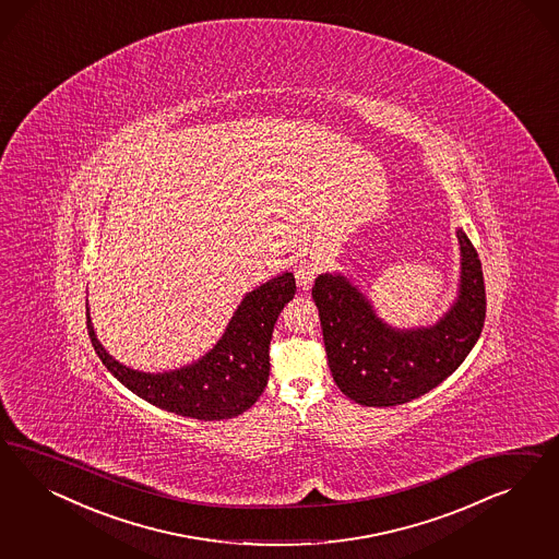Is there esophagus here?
Returning <instances> with one entry per match:
<instances>
[{"mask_svg":"<svg viewBox=\"0 0 559 559\" xmlns=\"http://www.w3.org/2000/svg\"><path fill=\"white\" fill-rule=\"evenodd\" d=\"M320 262L318 260H304L295 266V278H297V285L307 290V288L313 285L316 276L320 274Z\"/></svg>","mask_w":559,"mask_h":559,"instance_id":"1","label":"esophagus"}]
</instances>
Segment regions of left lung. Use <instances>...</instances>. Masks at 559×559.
<instances>
[{
  "label": "left lung",
  "instance_id": "1",
  "mask_svg": "<svg viewBox=\"0 0 559 559\" xmlns=\"http://www.w3.org/2000/svg\"><path fill=\"white\" fill-rule=\"evenodd\" d=\"M457 297L432 325L395 328L342 272H323L311 297L340 391L360 406L406 404L435 390L472 353L486 320V287L474 243L459 227Z\"/></svg>",
  "mask_w": 559,
  "mask_h": 559
}]
</instances>
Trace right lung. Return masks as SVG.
Returning <instances> with one entry per match:
<instances>
[{
  "label": "right lung",
  "mask_w": 559,
  "mask_h": 559,
  "mask_svg": "<svg viewBox=\"0 0 559 559\" xmlns=\"http://www.w3.org/2000/svg\"><path fill=\"white\" fill-rule=\"evenodd\" d=\"M295 293L293 272L246 293L217 344L180 369L145 372L119 362L102 346L85 304L87 334L102 365L141 400L187 418L225 420L254 406L266 388L272 330Z\"/></svg>",
  "instance_id": "right-lung-1"
}]
</instances>
